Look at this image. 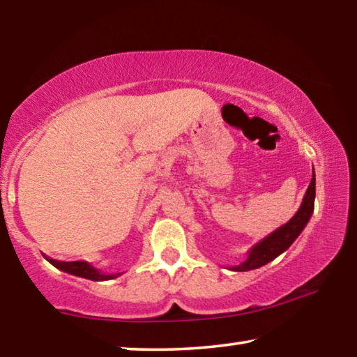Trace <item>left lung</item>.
<instances>
[{
	"mask_svg": "<svg viewBox=\"0 0 357 357\" xmlns=\"http://www.w3.org/2000/svg\"><path fill=\"white\" fill-rule=\"evenodd\" d=\"M313 208H315V172H313V176L309 187H307V192L304 198H302L301 208L298 209L291 220H288L285 225L277 228L269 236L259 241L255 245L249 250V255H247L245 261H243L238 266H233L229 268L231 271H236V273H244V271H252L258 269L261 266L268 264L277 258L280 253L285 252L289 245H291L296 238L302 233V229L305 228L307 223H309L310 217L313 214Z\"/></svg>",
	"mask_w": 357,
	"mask_h": 357,
	"instance_id": "left-lung-1",
	"label": "left lung"
}]
</instances>
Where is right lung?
<instances>
[{
  "label": "right lung",
  "instance_id": "obj_1",
  "mask_svg": "<svg viewBox=\"0 0 357 357\" xmlns=\"http://www.w3.org/2000/svg\"><path fill=\"white\" fill-rule=\"evenodd\" d=\"M48 263L55 266L56 269L63 271V273H68L77 277H83V279L94 280V282H104V280H112L116 279L121 274H104L102 271L96 269L94 266L89 264L88 261H59V259H53L44 255Z\"/></svg>",
  "mask_w": 357,
  "mask_h": 357
}]
</instances>
